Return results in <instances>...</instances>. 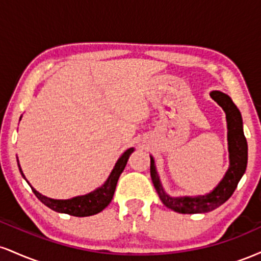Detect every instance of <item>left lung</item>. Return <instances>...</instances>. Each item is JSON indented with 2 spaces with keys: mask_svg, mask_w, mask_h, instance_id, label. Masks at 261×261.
<instances>
[{
  "mask_svg": "<svg viewBox=\"0 0 261 261\" xmlns=\"http://www.w3.org/2000/svg\"><path fill=\"white\" fill-rule=\"evenodd\" d=\"M210 95L224 110L227 126H228L229 168L220 184L205 196L172 197L162 188L160 176L155 170L154 160L151 157L149 172H151V178L155 191L167 207L179 212V214H206V212L217 208L232 196L239 180L244 174L245 168H247L248 145L243 133V121H242L241 112L232 99L224 93L214 91Z\"/></svg>",
  "mask_w": 261,
  "mask_h": 261,
  "instance_id": "obj_1",
  "label": "left lung"
}]
</instances>
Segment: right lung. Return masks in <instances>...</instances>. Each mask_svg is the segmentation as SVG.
<instances>
[{"label": "right lung", "mask_w": 261, "mask_h": 261, "mask_svg": "<svg viewBox=\"0 0 261 261\" xmlns=\"http://www.w3.org/2000/svg\"><path fill=\"white\" fill-rule=\"evenodd\" d=\"M133 152L134 148H128L126 152H124V154H122L121 157L119 158V161L116 162L113 172L110 173L109 178H108V180L106 182H104V185H101L99 189L94 190L93 193L87 194V195L77 196L70 200H54L39 194L33 187L31 188L33 193L35 194V196H37L44 205H46L47 207L54 210V211L56 212L67 214L76 217H87L95 214H99V212L103 211V210L109 205L110 201H112L114 193H115L116 184H118L119 176H120L122 170L125 169L128 157H130V154L133 153ZM18 166H19V164H18ZM19 170L20 173H22L23 178L25 179L20 167Z\"/></svg>", "instance_id": "1"}]
</instances>
